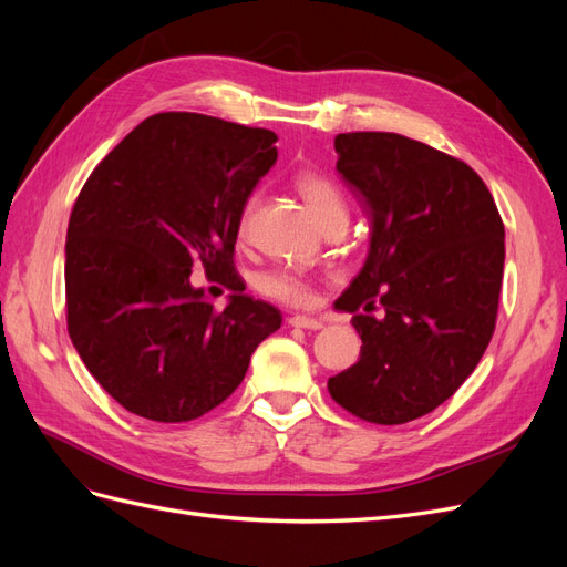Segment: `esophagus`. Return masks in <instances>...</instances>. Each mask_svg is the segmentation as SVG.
<instances>
[{"label": "esophagus", "mask_w": 567, "mask_h": 567, "mask_svg": "<svg viewBox=\"0 0 567 567\" xmlns=\"http://www.w3.org/2000/svg\"><path fill=\"white\" fill-rule=\"evenodd\" d=\"M288 323L296 326V329H307V331H319V329H323V321H321V319L305 317V315L288 317Z\"/></svg>", "instance_id": "1"}]
</instances>
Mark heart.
Segmentation results:
<instances>
[{"label": "heart", "instance_id": "1", "mask_svg": "<svg viewBox=\"0 0 567 567\" xmlns=\"http://www.w3.org/2000/svg\"><path fill=\"white\" fill-rule=\"evenodd\" d=\"M298 192L302 194V198L307 200V205H310V210L315 213V217L319 221H326L338 213H348L340 188L329 177L317 175V173H302L298 177ZM252 205H255V200H248L244 213H241V221H238V231L241 234L248 227ZM260 290L271 300L300 307V305L312 302L315 281L310 274H305L302 269L277 267V269H269L267 274H262Z\"/></svg>", "mask_w": 567, "mask_h": 567}]
</instances>
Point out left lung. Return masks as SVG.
Here are the masks:
<instances>
[{"label":"left lung","instance_id":"obj_1","mask_svg":"<svg viewBox=\"0 0 567 567\" xmlns=\"http://www.w3.org/2000/svg\"><path fill=\"white\" fill-rule=\"evenodd\" d=\"M336 169L371 219L362 271L336 300L362 338L329 379L357 419L431 414L485 354L499 310L504 221L473 167L394 132L336 136ZM379 311L382 317L373 318Z\"/></svg>","mask_w":567,"mask_h":567}]
</instances>
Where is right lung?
<instances>
[{
    "mask_svg": "<svg viewBox=\"0 0 567 567\" xmlns=\"http://www.w3.org/2000/svg\"><path fill=\"white\" fill-rule=\"evenodd\" d=\"M277 134L200 113H158L101 161L73 205L65 310L73 346L132 414L194 421L241 385L281 312L234 267L246 203L277 163ZM198 264L231 290L215 311Z\"/></svg>",
    "mask_w": 567,
    "mask_h": 567,
    "instance_id": "obj_1",
    "label": "right lung"
}]
</instances>
